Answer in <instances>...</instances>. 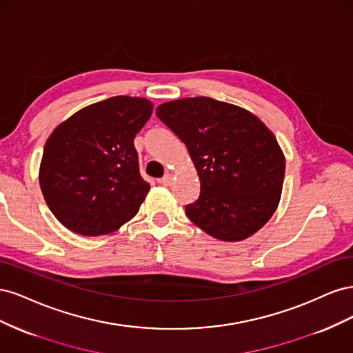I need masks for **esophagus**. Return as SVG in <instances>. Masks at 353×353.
Returning a JSON list of instances; mask_svg holds the SVG:
<instances>
[{
  "label": "esophagus",
  "instance_id": "34e87169",
  "mask_svg": "<svg viewBox=\"0 0 353 353\" xmlns=\"http://www.w3.org/2000/svg\"><path fill=\"white\" fill-rule=\"evenodd\" d=\"M159 184H162V185H170V184H172V175H170V174H165L163 178L159 179Z\"/></svg>",
  "mask_w": 353,
  "mask_h": 353
}]
</instances>
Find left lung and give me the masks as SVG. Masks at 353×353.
I'll use <instances>...</instances> for the list:
<instances>
[{
    "label": "left lung",
    "mask_w": 353,
    "mask_h": 353,
    "mask_svg": "<svg viewBox=\"0 0 353 353\" xmlns=\"http://www.w3.org/2000/svg\"><path fill=\"white\" fill-rule=\"evenodd\" d=\"M156 114L178 135L200 178L199 199L185 213L223 241L250 237L280 203L285 160L274 134L239 105L209 97L160 104Z\"/></svg>",
    "instance_id": "left-lung-1"
}]
</instances>
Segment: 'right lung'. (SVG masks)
<instances>
[{"label":"right lung","instance_id":"obj_1","mask_svg":"<svg viewBox=\"0 0 353 353\" xmlns=\"http://www.w3.org/2000/svg\"><path fill=\"white\" fill-rule=\"evenodd\" d=\"M153 104L117 95L60 123L42 153L39 185L50 210L82 236H103L132 219L150 184L140 174L134 138Z\"/></svg>","mask_w":353,"mask_h":353}]
</instances>
